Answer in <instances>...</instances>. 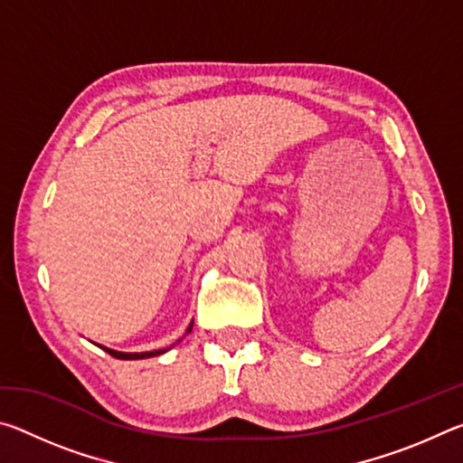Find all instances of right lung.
Wrapping results in <instances>:
<instances>
[{"label":"right lung","mask_w":463,"mask_h":463,"mask_svg":"<svg viewBox=\"0 0 463 463\" xmlns=\"http://www.w3.org/2000/svg\"><path fill=\"white\" fill-rule=\"evenodd\" d=\"M192 326H194V323L187 326V331L185 333H190L192 331ZM101 347V345H99ZM106 351V354H109L112 357H116V359H146V357H155V355H161V354H165V351H169L171 347H167V349H156V351H145V354H122V351H114V349H108V347H101Z\"/></svg>","instance_id":"1"}]
</instances>
